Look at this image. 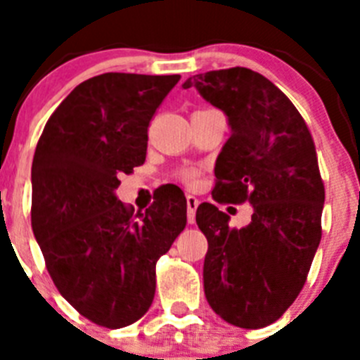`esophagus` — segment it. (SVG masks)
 I'll list each match as a JSON object with an SVG mask.
<instances>
[{
	"mask_svg": "<svg viewBox=\"0 0 360 360\" xmlns=\"http://www.w3.org/2000/svg\"><path fill=\"white\" fill-rule=\"evenodd\" d=\"M198 198L193 195H187V221L189 224H195V214L196 209H198Z\"/></svg>",
	"mask_w": 360,
	"mask_h": 360,
	"instance_id": "34e87169",
	"label": "esophagus"
}]
</instances>
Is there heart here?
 <instances>
[{"label": "heart", "mask_w": 360, "mask_h": 360, "mask_svg": "<svg viewBox=\"0 0 360 360\" xmlns=\"http://www.w3.org/2000/svg\"><path fill=\"white\" fill-rule=\"evenodd\" d=\"M186 178L187 180H193V178H195V173H186Z\"/></svg>", "instance_id": "obj_1"}]
</instances>
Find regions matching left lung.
Here are the masks:
<instances>
[{"mask_svg": "<svg viewBox=\"0 0 360 360\" xmlns=\"http://www.w3.org/2000/svg\"><path fill=\"white\" fill-rule=\"evenodd\" d=\"M209 104L227 117L231 136L216 158V202L252 205L241 229L200 203L196 224L209 241L203 290L212 310L240 328H263L303 288L321 241L324 186L316 146L290 98L249 68L193 75Z\"/></svg>", "mask_w": 360, "mask_h": 360, "instance_id": "1", "label": "left lung"}]
</instances>
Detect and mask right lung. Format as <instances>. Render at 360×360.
Listing matches in <instances>:
<instances>
[{
  "mask_svg": "<svg viewBox=\"0 0 360 360\" xmlns=\"http://www.w3.org/2000/svg\"><path fill=\"white\" fill-rule=\"evenodd\" d=\"M180 75L103 73L59 104L32 162V229L57 290L106 328L141 319L155 265L187 224L180 189H160L133 212L119 174L144 164L148 126Z\"/></svg>",
  "mask_w": 360,
  "mask_h": 360,
  "instance_id": "right-lung-1",
  "label": "right lung"
}]
</instances>
